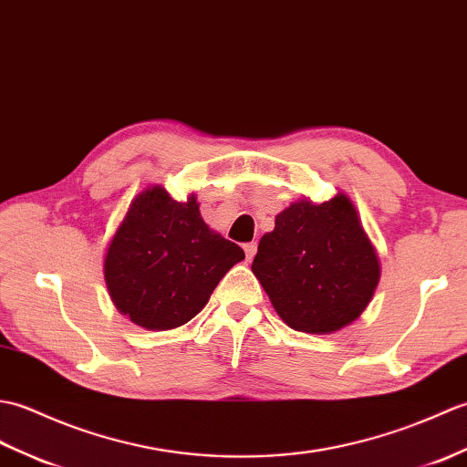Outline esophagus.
Listing matches in <instances>:
<instances>
[{"instance_id": "obj_1", "label": "esophagus", "mask_w": 467, "mask_h": 467, "mask_svg": "<svg viewBox=\"0 0 467 467\" xmlns=\"http://www.w3.org/2000/svg\"><path fill=\"white\" fill-rule=\"evenodd\" d=\"M244 252H245L247 260H254V255H255V252H257V244H255V242L245 244V245H244Z\"/></svg>"}]
</instances>
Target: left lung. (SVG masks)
<instances>
[{
	"label": "left lung",
	"instance_id": "left-lung-1",
	"mask_svg": "<svg viewBox=\"0 0 467 467\" xmlns=\"http://www.w3.org/2000/svg\"><path fill=\"white\" fill-rule=\"evenodd\" d=\"M252 272L285 324L306 334H334L368 307L379 260L346 193L324 203L299 200L275 215Z\"/></svg>",
	"mask_w": 467,
	"mask_h": 467
}]
</instances>
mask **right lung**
Masks as SVG:
<instances>
[{
	"label": "right lung",
	"mask_w": 467,
	"mask_h": 467,
	"mask_svg": "<svg viewBox=\"0 0 467 467\" xmlns=\"http://www.w3.org/2000/svg\"><path fill=\"white\" fill-rule=\"evenodd\" d=\"M244 257L240 245L207 227L193 193L175 202L161 185H151L131 202L111 237L103 275L123 316L165 331L198 316Z\"/></svg>",
	"instance_id": "1"
}]
</instances>
